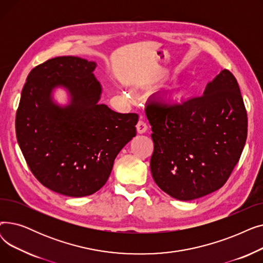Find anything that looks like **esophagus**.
<instances>
[{
	"label": "esophagus",
	"instance_id": "34e87169",
	"mask_svg": "<svg viewBox=\"0 0 263 263\" xmlns=\"http://www.w3.org/2000/svg\"><path fill=\"white\" fill-rule=\"evenodd\" d=\"M147 129H148V124H147V122L144 120V119H140L139 120V122L136 123V130H137V132L139 133H145L146 131H147Z\"/></svg>",
	"mask_w": 263,
	"mask_h": 263
}]
</instances>
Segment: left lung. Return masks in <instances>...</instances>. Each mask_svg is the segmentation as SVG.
I'll return each mask as SVG.
<instances>
[{
    "instance_id": "left-lung-1",
    "label": "left lung",
    "mask_w": 263,
    "mask_h": 263,
    "mask_svg": "<svg viewBox=\"0 0 263 263\" xmlns=\"http://www.w3.org/2000/svg\"><path fill=\"white\" fill-rule=\"evenodd\" d=\"M146 116L155 145L150 170L162 191L192 200L226 183L247 137L246 108L229 70H222L198 97L179 102L165 93L153 96Z\"/></svg>"
}]
</instances>
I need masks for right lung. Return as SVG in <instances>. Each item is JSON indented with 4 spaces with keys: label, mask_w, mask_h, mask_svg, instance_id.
I'll use <instances>...</instances> for the list:
<instances>
[{
    "label": "right lung",
    "mask_w": 263,
    "mask_h": 263,
    "mask_svg": "<svg viewBox=\"0 0 263 263\" xmlns=\"http://www.w3.org/2000/svg\"><path fill=\"white\" fill-rule=\"evenodd\" d=\"M95 62L60 57L27 76L16 114V134L37 180L59 194L83 197L107 181L119 151L136 135V113L120 114L98 104L101 86ZM66 87L72 103L54 105L50 92Z\"/></svg>",
    "instance_id": "add662e5"
}]
</instances>
